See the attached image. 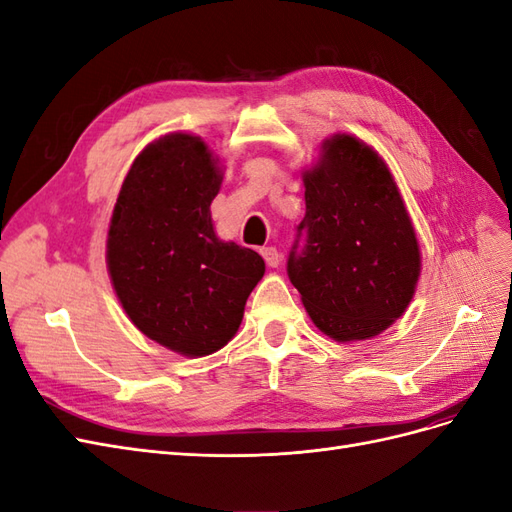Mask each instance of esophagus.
I'll return each instance as SVG.
<instances>
[{
	"label": "esophagus",
	"mask_w": 512,
	"mask_h": 512,
	"mask_svg": "<svg viewBox=\"0 0 512 512\" xmlns=\"http://www.w3.org/2000/svg\"><path fill=\"white\" fill-rule=\"evenodd\" d=\"M260 254H262V258H265V262H267L271 269H275L277 265H280L282 258H280V252H277L275 247H262Z\"/></svg>",
	"instance_id": "esophagus-1"
}]
</instances>
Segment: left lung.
Instances as JSON below:
<instances>
[{
	"instance_id": "8db88e82",
	"label": "left lung",
	"mask_w": 512,
	"mask_h": 512,
	"mask_svg": "<svg viewBox=\"0 0 512 512\" xmlns=\"http://www.w3.org/2000/svg\"><path fill=\"white\" fill-rule=\"evenodd\" d=\"M303 185L307 237L288 277L324 335L365 342L404 316L421 277L404 196L380 153L346 132L324 138Z\"/></svg>"
}]
</instances>
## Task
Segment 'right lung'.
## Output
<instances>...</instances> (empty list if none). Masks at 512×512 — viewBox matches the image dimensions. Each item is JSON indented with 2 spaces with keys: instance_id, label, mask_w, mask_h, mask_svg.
Here are the masks:
<instances>
[{
  "instance_id": "right-lung-1",
  "label": "right lung",
  "mask_w": 512,
  "mask_h": 512,
  "mask_svg": "<svg viewBox=\"0 0 512 512\" xmlns=\"http://www.w3.org/2000/svg\"><path fill=\"white\" fill-rule=\"evenodd\" d=\"M224 179L203 138L170 132L134 158L108 224L106 269L134 327L181 356L224 348L265 275L250 247L222 241L211 200Z\"/></svg>"
}]
</instances>
